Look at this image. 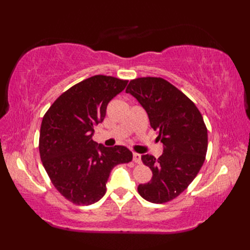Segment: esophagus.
<instances>
[{"label": "esophagus", "instance_id": "1", "mask_svg": "<svg viewBox=\"0 0 250 250\" xmlns=\"http://www.w3.org/2000/svg\"><path fill=\"white\" fill-rule=\"evenodd\" d=\"M133 161L135 163H141L142 161V157L140 153H136V152H133Z\"/></svg>", "mask_w": 250, "mask_h": 250}]
</instances>
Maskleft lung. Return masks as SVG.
<instances>
[{
  "instance_id": "8db88e82",
  "label": "left lung",
  "mask_w": 250,
  "mask_h": 250,
  "mask_svg": "<svg viewBox=\"0 0 250 250\" xmlns=\"http://www.w3.org/2000/svg\"><path fill=\"white\" fill-rule=\"evenodd\" d=\"M146 110L150 126L163 144L162 155L142 156L152 178L141 184L142 198L161 204L176 198L192 183L205 160L207 129L192 101L160 77L131 81L125 89Z\"/></svg>"
}]
</instances>
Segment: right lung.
Returning a JSON list of instances; mask_svg holds the SVG:
<instances>
[{
	"instance_id": "add662e5",
	"label": "right lung",
	"mask_w": 250,
	"mask_h": 250,
	"mask_svg": "<svg viewBox=\"0 0 250 250\" xmlns=\"http://www.w3.org/2000/svg\"><path fill=\"white\" fill-rule=\"evenodd\" d=\"M128 83L95 75L62 93L45 114L40 132V155L56 189L77 205L103 198L110 171L132 160L125 146L105 147L92 140L106 108Z\"/></svg>"
}]
</instances>
